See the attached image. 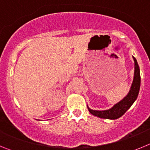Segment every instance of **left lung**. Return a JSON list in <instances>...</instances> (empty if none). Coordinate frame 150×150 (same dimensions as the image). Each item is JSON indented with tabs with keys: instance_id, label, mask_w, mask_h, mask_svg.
<instances>
[{
	"instance_id": "left-lung-1",
	"label": "left lung",
	"mask_w": 150,
	"mask_h": 150,
	"mask_svg": "<svg viewBox=\"0 0 150 150\" xmlns=\"http://www.w3.org/2000/svg\"><path fill=\"white\" fill-rule=\"evenodd\" d=\"M133 58L134 61V76L133 83H132L128 95L125 97L118 104H115L111 109L107 110H93L88 107V111L91 114L98 116V117L102 118V119L116 120L118 118L121 117L123 114H125V112H126L131 107V106L133 104V103L138 96L139 90H140V67H139L136 59L134 57Z\"/></svg>"
}]
</instances>
